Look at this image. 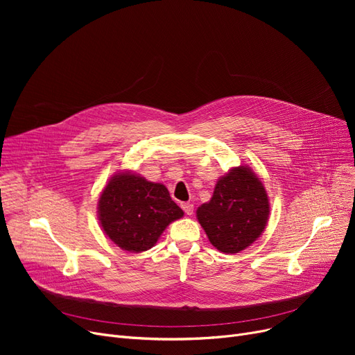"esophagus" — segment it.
<instances>
[{
  "label": "esophagus",
  "mask_w": 355,
  "mask_h": 355,
  "mask_svg": "<svg viewBox=\"0 0 355 355\" xmlns=\"http://www.w3.org/2000/svg\"><path fill=\"white\" fill-rule=\"evenodd\" d=\"M181 209L184 210V213L187 214V216H191L193 211H194V206H193L191 202H182L181 204Z\"/></svg>",
  "instance_id": "34e87169"
}]
</instances>
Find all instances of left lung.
<instances>
[{
    "label": "left lung",
    "mask_w": 355,
    "mask_h": 355,
    "mask_svg": "<svg viewBox=\"0 0 355 355\" xmlns=\"http://www.w3.org/2000/svg\"><path fill=\"white\" fill-rule=\"evenodd\" d=\"M269 217L263 184L250 168L237 166L221 177L209 202L197 210V218L210 243L223 253H237L262 234Z\"/></svg>",
    "instance_id": "1"
}]
</instances>
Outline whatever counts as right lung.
Here are the masks:
<instances>
[{
    "label": "right lung",
    "mask_w": 355,
    "mask_h": 355,
    "mask_svg": "<svg viewBox=\"0 0 355 355\" xmlns=\"http://www.w3.org/2000/svg\"><path fill=\"white\" fill-rule=\"evenodd\" d=\"M182 214L162 184L130 173L112 178L99 198L102 229L128 252L151 249L165 227Z\"/></svg>",
    "instance_id": "1"
}]
</instances>
